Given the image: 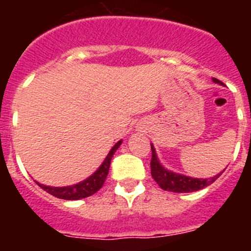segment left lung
I'll return each mask as SVG.
<instances>
[{"label":"left lung","instance_id":"1","mask_svg":"<svg viewBox=\"0 0 251 251\" xmlns=\"http://www.w3.org/2000/svg\"><path fill=\"white\" fill-rule=\"evenodd\" d=\"M215 83L221 84L220 80H217L216 77H214ZM152 148V159H151V174H152L153 179L158 183L159 187L166 191H172V192H192V191H199L202 188L207 187L208 185H211L215 182L221 174L216 175V176L211 177L207 179H201V178H192V177L182 176V175H177L174 172H170L166 168L162 167L159 165L158 159L156 156V151Z\"/></svg>","mask_w":251,"mask_h":251}]
</instances>
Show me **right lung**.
<instances>
[{
  "mask_svg": "<svg viewBox=\"0 0 251 251\" xmlns=\"http://www.w3.org/2000/svg\"><path fill=\"white\" fill-rule=\"evenodd\" d=\"M121 143L122 141L117 142V145L110 150L106 158L104 159L103 165L89 178L84 179L83 182L76 183L74 186H66V187H51V186L41 185L39 182L36 183L43 190H45L46 192H49L52 196L57 197V199H63V200H80V199H84V197L92 196L95 192H98L101 188V186L104 185V182H105V178L108 176V172H109L112 157L115 153V151L118 150Z\"/></svg>",
  "mask_w": 251,
  "mask_h": 251,
  "instance_id": "add662e5",
  "label": "right lung"
}]
</instances>
